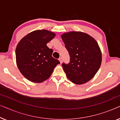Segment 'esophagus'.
Listing matches in <instances>:
<instances>
[{"label":"esophagus","instance_id":"obj_1","mask_svg":"<svg viewBox=\"0 0 120 120\" xmlns=\"http://www.w3.org/2000/svg\"><path fill=\"white\" fill-rule=\"evenodd\" d=\"M58 60H60V63H62V58H61V57H60V58L58 59Z\"/></svg>","mask_w":120,"mask_h":120}]
</instances>
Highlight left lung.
Instances as JSON below:
<instances>
[{
	"label": "left lung",
	"mask_w": 120,
	"mask_h": 120,
	"mask_svg": "<svg viewBox=\"0 0 120 120\" xmlns=\"http://www.w3.org/2000/svg\"><path fill=\"white\" fill-rule=\"evenodd\" d=\"M69 53L68 64H62L67 78L76 85L86 83L92 79L101 67L102 56L97 41L81 32H69L61 35Z\"/></svg>",
	"instance_id": "8db88e82"
}]
</instances>
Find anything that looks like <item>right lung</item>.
I'll return each instance as SVG.
<instances>
[{
	"label": "right lung",
	"mask_w": 120,
	"mask_h": 120,
	"mask_svg": "<svg viewBox=\"0 0 120 120\" xmlns=\"http://www.w3.org/2000/svg\"><path fill=\"white\" fill-rule=\"evenodd\" d=\"M56 36L55 33L42 29L29 33L18 43L16 60L18 68L30 81L41 83L48 79L60 63L52 56L53 50L47 44Z\"/></svg>",
	"instance_id": "1"
}]
</instances>
